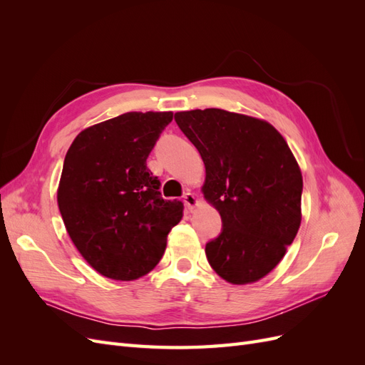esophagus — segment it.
<instances>
[{
    "label": "esophagus",
    "instance_id": "34e87169",
    "mask_svg": "<svg viewBox=\"0 0 365 365\" xmlns=\"http://www.w3.org/2000/svg\"><path fill=\"white\" fill-rule=\"evenodd\" d=\"M184 202L190 210H193L195 207L200 205V200H197V197L193 193H185L184 195Z\"/></svg>",
    "mask_w": 365,
    "mask_h": 365
}]
</instances>
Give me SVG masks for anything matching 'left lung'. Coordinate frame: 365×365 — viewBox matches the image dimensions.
I'll use <instances>...</instances> for the list:
<instances>
[{
    "mask_svg": "<svg viewBox=\"0 0 365 365\" xmlns=\"http://www.w3.org/2000/svg\"><path fill=\"white\" fill-rule=\"evenodd\" d=\"M175 121L201 153V190L222 219V233L205 245L210 267L231 284L263 279L302 224L303 176L288 143L267 120L217 108Z\"/></svg>",
    "mask_w": 365,
    "mask_h": 365,
    "instance_id": "8db88e82",
    "label": "left lung"
}]
</instances>
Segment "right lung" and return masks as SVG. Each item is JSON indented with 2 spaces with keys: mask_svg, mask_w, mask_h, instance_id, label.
Returning a JSON list of instances; mask_svg holds the SVG:
<instances>
[{
  "mask_svg": "<svg viewBox=\"0 0 365 365\" xmlns=\"http://www.w3.org/2000/svg\"><path fill=\"white\" fill-rule=\"evenodd\" d=\"M173 113H126L83 129L65 155L58 205L74 247L108 279L130 282L161 260L182 202L164 201L146 160Z\"/></svg>",
  "mask_w": 365,
  "mask_h": 365,
  "instance_id": "1",
  "label": "right lung"
}]
</instances>
